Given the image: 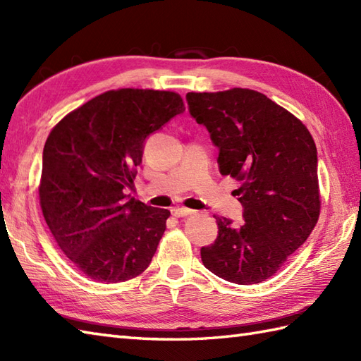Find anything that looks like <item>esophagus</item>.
Segmentation results:
<instances>
[{
	"instance_id": "1",
	"label": "esophagus",
	"mask_w": 361,
	"mask_h": 361,
	"mask_svg": "<svg viewBox=\"0 0 361 361\" xmlns=\"http://www.w3.org/2000/svg\"><path fill=\"white\" fill-rule=\"evenodd\" d=\"M195 211H192V209H188V208H173L172 209V214L175 217H188V216H190V214H194Z\"/></svg>"
}]
</instances>
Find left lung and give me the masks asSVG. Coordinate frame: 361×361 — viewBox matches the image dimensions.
Returning <instances> with one entry per match:
<instances>
[{"label": "left lung", "instance_id": "obj_1", "mask_svg": "<svg viewBox=\"0 0 361 361\" xmlns=\"http://www.w3.org/2000/svg\"><path fill=\"white\" fill-rule=\"evenodd\" d=\"M189 113L219 149L221 175L235 190L243 224L216 217L219 235L202 248L203 265L228 282L259 283L307 240L319 217L318 157L310 132L257 91L188 93Z\"/></svg>", "mask_w": 361, "mask_h": 361}]
</instances>
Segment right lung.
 I'll return each instance as SVG.
<instances>
[{
	"mask_svg": "<svg viewBox=\"0 0 361 361\" xmlns=\"http://www.w3.org/2000/svg\"><path fill=\"white\" fill-rule=\"evenodd\" d=\"M185 111L172 91L96 96L52 128L38 188L43 217L66 257L97 282H124L152 262L171 211L124 194L145 140Z\"/></svg>",
	"mask_w": 361,
	"mask_h": 361,
	"instance_id": "1",
	"label": "right lung"
}]
</instances>
